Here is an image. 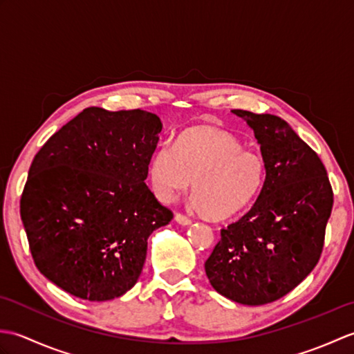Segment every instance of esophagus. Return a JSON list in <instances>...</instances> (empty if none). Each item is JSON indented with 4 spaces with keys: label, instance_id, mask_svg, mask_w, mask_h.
Returning <instances> with one entry per match:
<instances>
[{
    "label": "esophagus",
    "instance_id": "34e87169",
    "mask_svg": "<svg viewBox=\"0 0 354 354\" xmlns=\"http://www.w3.org/2000/svg\"><path fill=\"white\" fill-rule=\"evenodd\" d=\"M175 221H176L179 225H184V227H189V225H192V219H189V217L181 214V213H176V214H175Z\"/></svg>",
    "mask_w": 354,
    "mask_h": 354
}]
</instances>
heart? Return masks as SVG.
I'll use <instances>...</instances> for the list:
<instances>
[{
	"label": "heart",
	"mask_w": 354,
	"mask_h": 354,
	"mask_svg": "<svg viewBox=\"0 0 354 354\" xmlns=\"http://www.w3.org/2000/svg\"><path fill=\"white\" fill-rule=\"evenodd\" d=\"M266 161L221 127L196 126L178 137L175 146L153 153L149 176L156 196L175 199L192 185L194 207L212 219L242 213L259 198L266 183Z\"/></svg>",
	"instance_id": "heart-1"
}]
</instances>
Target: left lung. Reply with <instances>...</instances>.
I'll return each mask as SVG.
<instances>
[{
    "label": "left lung",
    "mask_w": 354,
    "mask_h": 354,
    "mask_svg": "<svg viewBox=\"0 0 354 354\" xmlns=\"http://www.w3.org/2000/svg\"><path fill=\"white\" fill-rule=\"evenodd\" d=\"M254 131L266 161V183L242 219L221 230L205 261L221 295L246 306L284 297L321 257L333 192L315 150L277 115L234 109Z\"/></svg>",
    "instance_id": "1"
}]
</instances>
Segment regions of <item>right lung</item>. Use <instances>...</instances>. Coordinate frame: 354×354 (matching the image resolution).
I'll list each match as a JSON object with an SVG mask.
<instances>
[{
  "instance_id": "1",
  "label": "right lung",
  "mask_w": 354,
  "mask_h": 354,
  "mask_svg": "<svg viewBox=\"0 0 354 354\" xmlns=\"http://www.w3.org/2000/svg\"><path fill=\"white\" fill-rule=\"evenodd\" d=\"M162 123L152 112L86 108L36 153L21 219L39 272L71 295L132 289L147 239L173 219L146 185Z\"/></svg>"
}]
</instances>
